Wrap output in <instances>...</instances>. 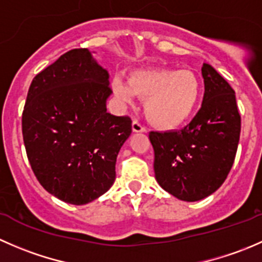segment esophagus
Returning a JSON list of instances; mask_svg holds the SVG:
<instances>
[{
	"label": "esophagus",
	"mask_w": 262,
	"mask_h": 262,
	"mask_svg": "<svg viewBox=\"0 0 262 262\" xmlns=\"http://www.w3.org/2000/svg\"><path fill=\"white\" fill-rule=\"evenodd\" d=\"M132 129H133L134 133H144V132H147L146 126L142 125L138 120H133V123H132Z\"/></svg>",
	"instance_id": "obj_1"
}]
</instances>
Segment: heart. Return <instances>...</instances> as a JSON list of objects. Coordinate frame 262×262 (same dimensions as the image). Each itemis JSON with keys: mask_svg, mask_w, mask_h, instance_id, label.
<instances>
[{"mask_svg": "<svg viewBox=\"0 0 262 262\" xmlns=\"http://www.w3.org/2000/svg\"><path fill=\"white\" fill-rule=\"evenodd\" d=\"M113 89L124 102H130L134 96L146 100L144 113L149 123L161 129H173L192 113L202 84L190 70L146 68L129 73L128 82L116 77Z\"/></svg>", "mask_w": 262, "mask_h": 262, "instance_id": "b5f03b06", "label": "heart"}]
</instances>
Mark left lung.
<instances>
[{"mask_svg":"<svg viewBox=\"0 0 262 262\" xmlns=\"http://www.w3.org/2000/svg\"><path fill=\"white\" fill-rule=\"evenodd\" d=\"M202 75L204 97L194 119L181 130L149 133L156 180L184 202L202 200L221 187L234 162L241 133L231 84L207 63Z\"/></svg>","mask_w":262,"mask_h":262,"instance_id":"1","label":"left lung"}]
</instances>
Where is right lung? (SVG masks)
<instances>
[{
	"instance_id": "obj_1",
	"label": "right lung",
	"mask_w": 262,
	"mask_h": 262,
	"mask_svg": "<svg viewBox=\"0 0 262 262\" xmlns=\"http://www.w3.org/2000/svg\"><path fill=\"white\" fill-rule=\"evenodd\" d=\"M112 92L109 73L86 48L60 55L29 87L23 112L26 155L41 186L62 202L87 204L114 184L132 120L106 112Z\"/></svg>"
}]
</instances>
